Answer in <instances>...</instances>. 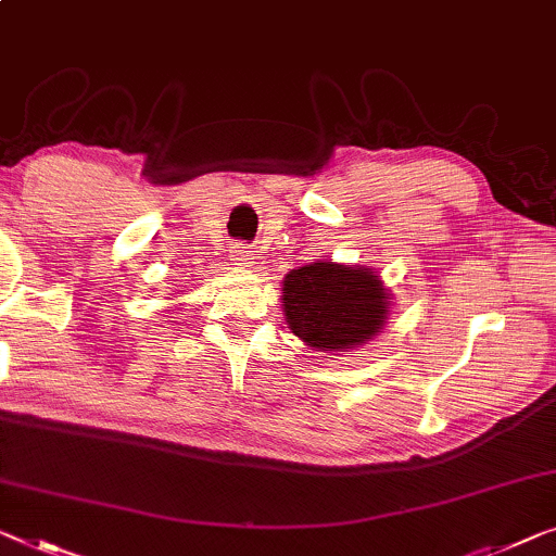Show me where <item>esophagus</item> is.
I'll use <instances>...</instances> for the list:
<instances>
[{
	"mask_svg": "<svg viewBox=\"0 0 556 556\" xmlns=\"http://www.w3.org/2000/svg\"><path fill=\"white\" fill-rule=\"evenodd\" d=\"M231 256H235V262H239V264H252V252H250V247H244V244H237L235 250H231Z\"/></svg>",
	"mask_w": 556,
	"mask_h": 556,
	"instance_id": "obj_1",
	"label": "esophagus"
}]
</instances>
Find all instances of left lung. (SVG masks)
I'll return each instance as SVG.
<instances>
[{
	"label": "left lung",
	"instance_id": "8db88e82",
	"mask_svg": "<svg viewBox=\"0 0 556 556\" xmlns=\"http://www.w3.org/2000/svg\"><path fill=\"white\" fill-rule=\"evenodd\" d=\"M289 329L325 352L367 344L387 319V292L364 267L314 262L292 269L281 287Z\"/></svg>",
	"mask_w": 556,
	"mask_h": 556
}]
</instances>
